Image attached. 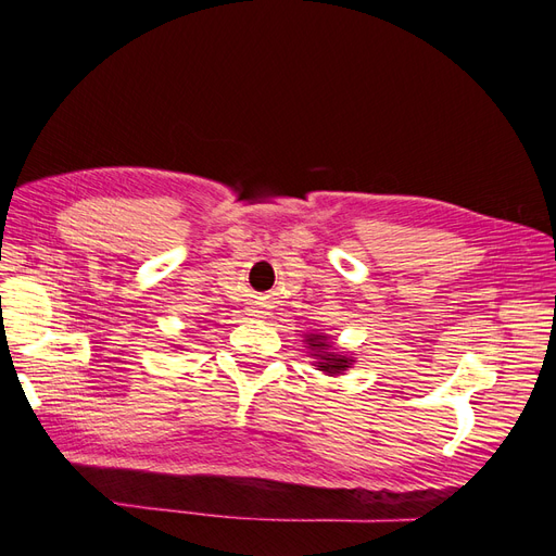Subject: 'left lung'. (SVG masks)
Wrapping results in <instances>:
<instances>
[{"mask_svg": "<svg viewBox=\"0 0 556 556\" xmlns=\"http://www.w3.org/2000/svg\"><path fill=\"white\" fill-rule=\"evenodd\" d=\"M306 345L311 348L313 357L317 359L315 362L317 371H325L327 376H341L343 371H348L350 364H352V357L339 355V352L331 350V345L327 343V336L306 333Z\"/></svg>", "mask_w": 556, "mask_h": 556, "instance_id": "8db88e82", "label": "left lung"}]
</instances>
